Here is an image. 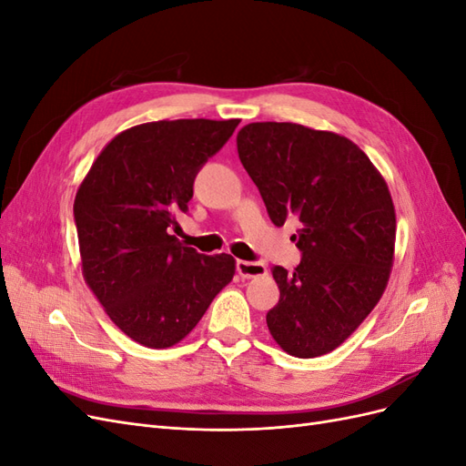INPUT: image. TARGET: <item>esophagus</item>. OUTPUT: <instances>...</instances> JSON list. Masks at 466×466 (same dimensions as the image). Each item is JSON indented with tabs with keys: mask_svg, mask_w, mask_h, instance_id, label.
<instances>
[{
	"mask_svg": "<svg viewBox=\"0 0 466 466\" xmlns=\"http://www.w3.org/2000/svg\"><path fill=\"white\" fill-rule=\"evenodd\" d=\"M237 272L241 278H260L266 274V264L264 262H248V260H237Z\"/></svg>",
	"mask_w": 466,
	"mask_h": 466,
	"instance_id": "obj_1",
	"label": "esophagus"
}]
</instances>
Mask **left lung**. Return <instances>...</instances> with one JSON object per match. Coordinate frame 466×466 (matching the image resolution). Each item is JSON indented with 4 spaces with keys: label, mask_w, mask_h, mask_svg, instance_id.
Here are the masks:
<instances>
[{
    "label": "left lung",
    "mask_w": 466,
    "mask_h": 466,
    "mask_svg": "<svg viewBox=\"0 0 466 466\" xmlns=\"http://www.w3.org/2000/svg\"><path fill=\"white\" fill-rule=\"evenodd\" d=\"M237 151L272 223L299 219L301 262L293 274L272 268L279 301L268 330L295 358L329 354L387 288L397 237L387 182L348 137L301 124H247Z\"/></svg>",
    "instance_id": "left-lung-1"
}]
</instances>
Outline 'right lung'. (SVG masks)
<instances>
[{"instance_id":"add662e5","label":"right lung","mask_w":466,"mask_h":466,"mask_svg":"<svg viewBox=\"0 0 466 466\" xmlns=\"http://www.w3.org/2000/svg\"><path fill=\"white\" fill-rule=\"evenodd\" d=\"M238 120H159L118 134L76 194L83 278L132 340L168 348L185 338L235 274L231 255H200L171 229L194 178Z\"/></svg>"}]
</instances>
